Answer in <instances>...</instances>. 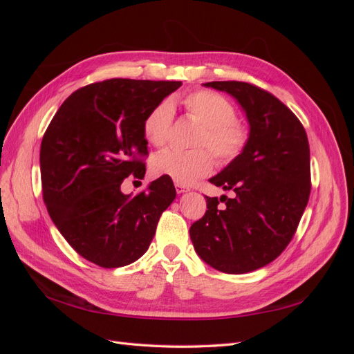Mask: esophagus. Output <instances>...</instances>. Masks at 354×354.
<instances>
[{
  "label": "esophagus",
  "instance_id": "1",
  "mask_svg": "<svg viewBox=\"0 0 354 354\" xmlns=\"http://www.w3.org/2000/svg\"><path fill=\"white\" fill-rule=\"evenodd\" d=\"M176 190H177V194H186V192H189L190 189L187 186H185V185L176 183Z\"/></svg>",
  "mask_w": 354,
  "mask_h": 354
}]
</instances>
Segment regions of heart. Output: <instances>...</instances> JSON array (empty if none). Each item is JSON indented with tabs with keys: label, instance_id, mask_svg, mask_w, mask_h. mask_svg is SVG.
Instances as JSON below:
<instances>
[{
	"label": "heart",
	"instance_id": "b5f03b06",
	"mask_svg": "<svg viewBox=\"0 0 354 354\" xmlns=\"http://www.w3.org/2000/svg\"><path fill=\"white\" fill-rule=\"evenodd\" d=\"M185 112L202 124L190 151L165 149L152 159L156 176H164L180 185H192L208 176L218 165L226 167L239 159L250 143V128L236 120L233 104L224 95L211 90L192 91L181 99ZM174 111L169 102H160L143 120V136L156 146H165L173 128ZM214 156L212 157V155Z\"/></svg>",
	"mask_w": 354,
	"mask_h": 354
}]
</instances>
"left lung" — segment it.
I'll return each instance as SVG.
<instances>
[{"label": "left lung", "mask_w": 354, "mask_h": 354, "mask_svg": "<svg viewBox=\"0 0 354 354\" xmlns=\"http://www.w3.org/2000/svg\"><path fill=\"white\" fill-rule=\"evenodd\" d=\"M205 85L239 102L250 122V143L239 159L209 180L236 196H207L208 209L190 226V239L214 269L248 273L283 252L303 217L312 190L307 134L291 109L254 84Z\"/></svg>", "instance_id": "obj_1"}]
</instances>
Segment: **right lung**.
Masks as SVG:
<instances>
[{
    "mask_svg": "<svg viewBox=\"0 0 354 354\" xmlns=\"http://www.w3.org/2000/svg\"><path fill=\"white\" fill-rule=\"evenodd\" d=\"M180 81L113 78L72 93L41 142L42 199L53 223L85 260L104 269L147 251L158 221L176 198L169 177L136 196L121 185L146 173L143 120Z\"/></svg>",
    "mask_w": 354,
    "mask_h": 354,
    "instance_id": "obj_1",
    "label": "right lung"
}]
</instances>
